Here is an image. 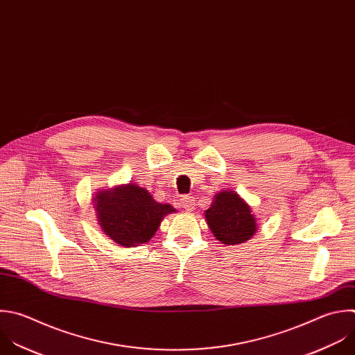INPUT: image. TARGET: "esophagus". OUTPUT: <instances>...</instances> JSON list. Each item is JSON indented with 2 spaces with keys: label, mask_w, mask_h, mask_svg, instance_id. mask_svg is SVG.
<instances>
[{
  "label": "esophagus",
  "mask_w": 355,
  "mask_h": 355,
  "mask_svg": "<svg viewBox=\"0 0 355 355\" xmlns=\"http://www.w3.org/2000/svg\"><path fill=\"white\" fill-rule=\"evenodd\" d=\"M181 205L185 210H192L195 207V198L185 195L181 198Z\"/></svg>",
  "instance_id": "1"
}]
</instances>
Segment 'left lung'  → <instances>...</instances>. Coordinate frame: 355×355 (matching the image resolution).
<instances>
[{"instance_id": "1", "label": "left lung", "mask_w": 355, "mask_h": 355, "mask_svg": "<svg viewBox=\"0 0 355 355\" xmlns=\"http://www.w3.org/2000/svg\"><path fill=\"white\" fill-rule=\"evenodd\" d=\"M205 218L216 240L225 245L243 244L257 231V221L250 206L234 191L217 193Z\"/></svg>"}]
</instances>
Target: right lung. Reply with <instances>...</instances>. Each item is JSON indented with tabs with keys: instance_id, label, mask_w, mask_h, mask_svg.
<instances>
[{
	"instance_id": "1",
	"label": "right lung",
	"mask_w": 355,
	"mask_h": 355,
	"mask_svg": "<svg viewBox=\"0 0 355 355\" xmlns=\"http://www.w3.org/2000/svg\"><path fill=\"white\" fill-rule=\"evenodd\" d=\"M97 218L104 234L124 247L148 243L163 217L175 209L156 202L152 195L134 184L101 191L96 196Z\"/></svg>"
}]
</instances>
